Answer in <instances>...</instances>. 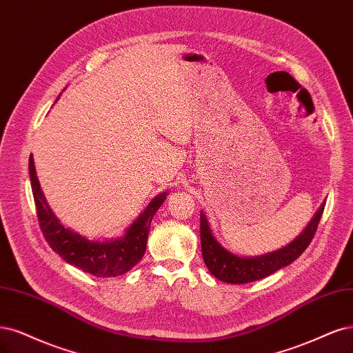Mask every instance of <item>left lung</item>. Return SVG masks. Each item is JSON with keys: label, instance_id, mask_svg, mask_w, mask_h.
<instances>
[{"label": "left lung", "instance_id": "left-lung-1", "mask_svg": "<svg viewBox=\"0 0 353 353\" xmlns=\"http://www.w3.org/2000/svg\"><path fill=\"white\" fill-rule=\"evenodd\" d=\"M324 205L325 204L323 203L319 212L314 214L312 221L302 230V234L296 239H294L290 244L281 250L259 255V257H239V255L232 254L223 248L213 236L208 219H205V214L201 212L200 239L203 260L205 265H208L209 272L222 282L242 285L260 281V279L269 276L279 269H282V267L295 261L307 250L320 223Z\"/></svg>", "mask_w": 353, "mask_h": 353}]
</instances>
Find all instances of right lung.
<instances>
[{
  "mask_svg": "<svg viewBox=\"0 0 353 353\" xmlns=\"http://www.w3.org/2000/svg\"><path fill=\"white\" fill-rule=\"evenodd\" d=\"M29 175L42 234L64 261L96 277H115L130 272L141 260L148 245L152 219L166 200L168 192L159 194L149 203L123 238L101 242L84 238L58 221L41 190L33 156L29 157Z\"/></svg>",
  "mask_w": 353,
  "mask_h": 353,
  "instance_id": "1",
  "label": "right lung"
}]
</instances>
